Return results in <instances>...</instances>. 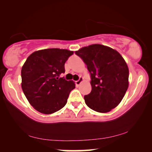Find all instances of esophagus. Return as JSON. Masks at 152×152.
Returning <instances> with one entry per match:
<instances>
[{"label":"esophagus","mask_w":152,"mask_h":152,"mask_svg":"<svg viewBox=\"0 0 152 152\" xmlns=\"http://www.w3.org/2000/svg\"><path fill=\"white\" fill-rule=\"evenodd\" d=\"M83 77H80L78 80H77V81H76V85L77 86H78L79 85H80L82 82H83Z\"/></svg>","instance_id":"34e87169"}]
</instances>
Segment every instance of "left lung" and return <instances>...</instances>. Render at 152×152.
<instances>
[{"label": "left lung", "instance_id": "1", "mask_svg": "<svg viewBox=\"0 0 152 152\" xmlns=\"http://www.w3.org/2000/svg\"><path fill=\"white\" fill-rule=\"evenodd\" d=\"M75 53L83 60L91 75V92L85 95L91 109L106 113L121 102L129 86V71L118 52L102 45H92Z\"/></svg>", "mask_w": 152, "mask_h": 152}]
</instances>
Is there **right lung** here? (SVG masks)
<instances>
[{"mask_svg":"<svg viewBox=\"0 0 152 152\" xmlns=\"http://www.w3.org/2000/svg\"><path fill=\"white\" fill-rule=\"evenodd\" d=\"M73 53L66 49H42L34 52L24 63L21 88L29 103L39 112L53 114L66 105L75 84L60 76Z\"/></svg>","mask_w":152,"mask_h":152,"instance_id":"1","label":"right lung"}]
</instances>
